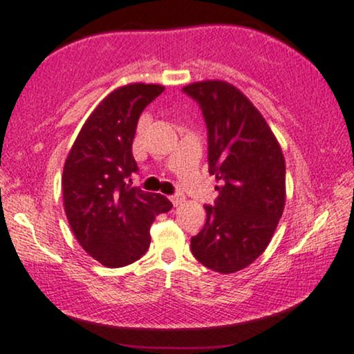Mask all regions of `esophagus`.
<instances>
[{"instance_id": "esophagus-1", "label": "esophagus", "mask_w": 354, "mask_h": 354, "mask_svg": "<svg viewBox=\"0 0 354 354\" xmlns=\"http://www.w3.org/2000/svg\"><path fill=\"white\" fill-rule=\"evenodd\" d=\"M169 201L173 202V205H174V207H178L180 204H183V202H185V196H183V194H180V192H178V194H174V196L169 197Z\"/></svg>"}]
</instances>
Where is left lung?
<instances>
[{
  "label": "left lung",
  "mask_w": 354,
  "mask_h": 354,
  "mask_svg": "<svg viewBox=\"0 0 354 354\" xmlns=\"http://www.w3.org/2000/svg\"><path fill=\"white\" fill-rule=\"evenodd\" d=\"M183 91L199 103L209 173L220 181L191 251L210 270L234 273L256 261L275 233L286 199L285 157L261 111L233 84L201 81Z\"/></svg>",
  "instance_id": "obj_1"
}]
</instances>
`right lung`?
<instances>
[{
  "mask_svg": "<svg viewBox=\"0 0 354 354\" xmlns=\"http://www.w3.org/2000/svg\"><path fill=\"white\" fill-rule=\"evenodd\" d=\"M165 91L158 84H128L98 103L64 162V212L75 239L102 266L138 261L150 246L155 215L173 204L157 192L131 187L138 171L133 140L140 113Z\"/></svg>",
  "mask_w": 354,
  "mask_h": 354,
  "instance_id": "1",
  "label": "right lung"
}]
</instances>
